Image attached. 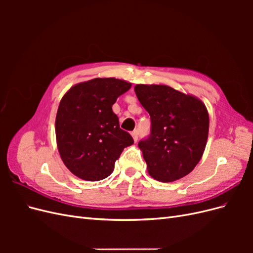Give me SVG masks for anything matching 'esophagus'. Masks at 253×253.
Masks as SVG:
<instances>
[{
  "label": "esophagus",
  "mask_w": 253,
  "mask_h": 253,
  "mask_svg": "<svg viewBox=\"0 0 253 253\" xmlns=\"http://www.w3.org/2000/svg\"><path fill=\"white\" fill-rule=\"evenodd\" d=\"M131 134H132V137H133L134 141L136 142L137 139H138V131H137V129H135V131H133Z\"/></svg>",
  "instance_id": "34e87169"
}]
</instances>
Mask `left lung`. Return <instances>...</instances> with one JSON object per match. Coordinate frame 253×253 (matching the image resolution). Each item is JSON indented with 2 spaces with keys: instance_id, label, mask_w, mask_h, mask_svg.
Returning <instances> with one entry per match:
<instances>
[{
  "instance_id": "left-lung-1",
  "label": "left lung",
  "mask_w": 253,
  "mask_h": 253,
  "mask_svg": "<svg viewBox=\"0 0 253 253\" xmlns=\"http://www.w3.org/2000/svg\"><path fill=\"white\" fill-rule=\"evenodd\" d=\"M134 90L151 116V135L138 143L149 174L163 182L185 177L200 163L208 139L205 103L163 84H137Z\"/></svg>"
}]
</instances>
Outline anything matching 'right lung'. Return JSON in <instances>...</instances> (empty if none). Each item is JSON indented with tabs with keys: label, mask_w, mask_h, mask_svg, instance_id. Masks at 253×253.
Wrapping results in <instances>:
<instances>
[{
	"label": "right lung",
	"mask_w": 253,
	"mask_h": 253,
	"mask_svg": "<svg viewBox=\"0 0 253 253\" xmlns=\"http://www.w3.org/2000/svg\"><path fill=\"white\" fill-rule=\"evenodd\" d=\"M132 83L95 78L75 84L62 97L56 116V139L65 167L77 177L98 181L108 177L115 162L134 140L119 127L112 106Z\"/></svg>",
	"instance_id": "obj_1"
}]
</instances>
